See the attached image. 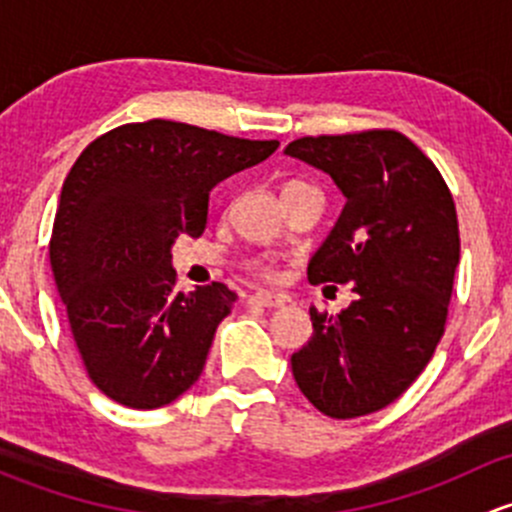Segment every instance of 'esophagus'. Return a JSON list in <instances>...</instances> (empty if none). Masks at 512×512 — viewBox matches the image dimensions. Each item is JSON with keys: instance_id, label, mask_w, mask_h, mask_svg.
<instances>
[{"instance_id": "1", "label": "esophagus", "mask_w": 512, "mask_h": 512, "mask_svg": "<svg viewBox=\"0 0 512 512\" xmlns=\"http://www.w3.org/2000/svg\"><path fill=\"white\" fill-rule=\"evenodd\" d=\"M250 304H260V307H282V304L287 302L282 294H275V292H265V289H260V292L250 294V299H247Z\"/></svg>"}]
</instances>
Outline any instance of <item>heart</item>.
<instances>
[{
	"label": "heart",
	"mask_w": 512,
	"mask_h": 512,
	"mask_svg": "<svg viewBox=\"0 0 512 512\" xmlns=\"http://www.w3.org/2000/svg\"><path fill=\"white\" fill-rule=\"evenodd\" d=\"M294 185H304V183H299V180H292V183H287L285 188H294ZM262 272H265V275H272L270 267H265V270H262Z\"/></svg>",
	"instance_id": "1"
}]
</instances>
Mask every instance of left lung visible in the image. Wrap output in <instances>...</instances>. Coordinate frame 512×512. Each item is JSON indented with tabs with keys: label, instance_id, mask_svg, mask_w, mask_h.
<instances>
[{
	"label": "left lung",
	"instance_id": "obj_1",
	"mask_svg": "<svg viewBox=\"0 0 512 512\" xmlns=\"http://www.w3.org/2000/svg\"><path fill=\"white\" fill-rule=\"evenodd\" d=\"M285 153L332 175L347 198L309 282L356 292L339 314L309 309L314 334L292 354L294 381L324 416L374 414L414 384L446 329L461 257L453 195L399 131L304 136Z\"/></svg>",
	"mask_w": 512,
	"mask_h": 512
}]
</instances>
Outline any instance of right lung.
<instances>
[{"label": "right lung", "mask_w": 512, "mask_h": 512, "mask_svg": "<svg viewBox=\"0 0 512 512\" xmlns=\"http://www.w3.org/2000/svg\"><path fill=\"white\" fill-rule=\"evenodd\" d=\"M277 146L153 118L103 133L76 158L49 260L89 379L108 399L158 409L200 379L237 294L223 282L175 292L170 247L203 235L220 180Z\"/></svg>", "instance_id": "1"}]
</instances>
